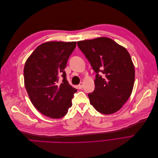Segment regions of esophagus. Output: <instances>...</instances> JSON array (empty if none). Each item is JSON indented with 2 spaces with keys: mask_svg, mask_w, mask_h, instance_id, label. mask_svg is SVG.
I'll return each mask as SVG.
<instances>
[{
  "mask_svg": "<svg viewBox=\"0 0 158 158\" xmlns=\"http://www.w3.org/2000/svg\"><path fill=\"white\" fill-rule=\"evenodd\" d=\"M82 88H83V83L81 82V83L78 85V88L80 89H82Z\"/></svg>",
  "mask_w": 158,
  "mask_h": 158,
  "instance_id": "obj_1",
  "label": "esophagus"
}]
</instances>
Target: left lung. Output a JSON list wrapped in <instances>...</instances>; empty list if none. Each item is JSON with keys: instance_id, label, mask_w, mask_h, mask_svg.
Returning <instances> with one entry per match:
<instances>
[{"instance_id": "8db88e82", "label": "left lung", "mask_w": 158, "mask_h": 158, "mask_svg": "<svg viewBox=\"0 0 158 158\" xmlns=\"http://www.w3.org/2000/svg\"><path fill=\"white\" fill-rule=\"evenodd\" d=\"M96 73L95 89L88 94L89 103L104 114L118 111L132 94L135 71L125 47L106 37L77 42Z\"/></svg>"}]
</instances>
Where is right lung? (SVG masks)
<instances>
[{
  "mask_svg": "<svg viewBox=\"0 0 158 158\" xmlns=\"http://www.w3.org/2000/svg\"><path fill=\"white\" fill-rule=\"evenodd\" d=\"M76 46V41L45 42L26 61L23 76L28 96L38 111L51 118L66 115L77 92L66 80L64 70Z\"/></svg>",
  "mask_w": 158,
  "mask_h": 158,
  "instance_id": "add662e5",
  "label": "right lung"
}]
</instances>
